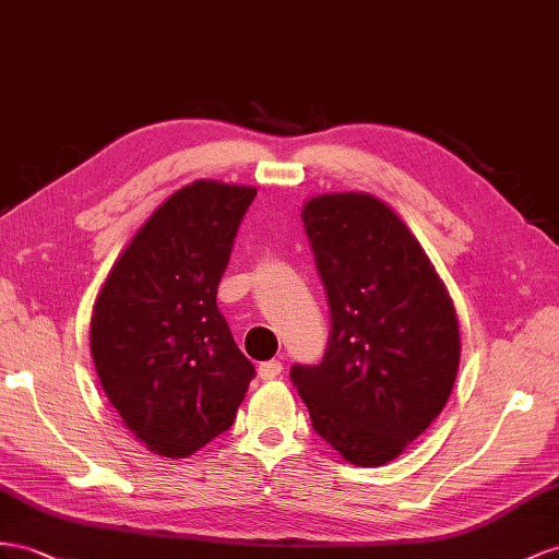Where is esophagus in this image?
Returning a JSON list of instances; mask_svg holds the SVG:
<instances>
[{"label":"esophagus","instance_id":"esophagus-1","mask_svg":"<svg viewBox=\"0 0 559 559\" xmlns=\"http://www.w3.org/2000/svg\"><path fill=\"white\" fill-rule=\"evenodd\" d=\"M281 370H283L281 361H264V364H260V378L262 380H274V378L281 376Z\"/></svg>","mask_w":559,"mask_h":559}]
</instances>
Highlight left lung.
I'll return each mask as SVG.
<instances>
[{
  "instance_id": "1",
  "label": "left lung",
  "mask_w": 559,
  "mask_h": 559,
  "mask_svg": "<svg viewBox=\"0 0 559 559\" xmlns=\"http://www.w3.org/2000/svg\"><path fill=\"white\" fill-rule=\"evenodd\" d=\"M305 231L331 307L321 364L290 368L345 461H394L447 406L461 361L451 297L406 224L364 193L311 198Z\"/></svg>"
}]
</instances>
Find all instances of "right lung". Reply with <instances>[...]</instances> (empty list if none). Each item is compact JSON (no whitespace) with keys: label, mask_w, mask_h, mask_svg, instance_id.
Returning <instances> with one entry per match:
<instances>
[{"label":"right lung","mask_w":559,"mask_h":559,"mask_svg":"<svg viewBox=\"0 0 559 559\" xmlns=\"http://www.w3.org/2000/svg\"><path fill=\"white\" fill-rule=\"evenodd\" d=\"M254 195L219 181L183 186L139 228L96 297L98 380L134 437L165 457L226 432L254 378L217 307Z\"/></svg>","instance_id":"1"}]
</instances>
